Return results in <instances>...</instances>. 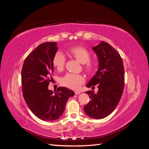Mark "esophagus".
Returning a JSON list of instances; mask_svg holds the SVG:
<instances>
[{
    "mask_svg": "<svg viewBox=\"0 0 149 149\" xmlns=\"http://www.w3.org/2000/svg\"><path fill=\"white\" fill-rule=\"evenodd\" d=\"M81 93V92L79 91H75V95H79Z\"/></svg>",
    "mask_w": 149,
    "mask_h": 149,
    "instance_id": "34e87169",
    "label": "esophagus"
}]
</instances>
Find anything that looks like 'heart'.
Here are the masks:
<instances>
[{
	"label": "heart",
	"instance_id": "b5f03b06",
	"mask_svg": "<svg viewBox=\"0 0 149 149\" xmlns=\"http://www.w3.org/2000/svg\"><path fill=\"white\" fill-rule=\"evenodd\" d=\"M70 56L74 57L77 61L84 65L85 70L91 72L93 69V64L90 61L91 54L88 50L83 47H73L68 50ZM53 66L58 70L63 69L65 63V57L61 52H56L52 59ZM84 77L81 74H66L61 80V84L67 88L76 90L84 82Z\"/></svg>",
	"mask_w": 149,
	"mask_h": 149
}]
</instances>
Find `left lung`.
Segmentation results:
<instances>
[{
	"label": "left lung",
	"instance_id": "1",
	"mask_svg": "<svg viewBox=\"0 0 149 149\" xmlns=\"http://www.w3.org/2000/svg\"><path fill=\"white\" fill-rule=\"evenodd\" d=\"M92 50L96 54L99 66L96 74L86 84L94 87L97 93L87 91L91 100L84 107L86 115L94 119L109 115L118 105L124 87V67L121 56L113 47L105 42H100Z\"/></svg>",
	"mask_w": 149,
	"mask_h": 149
}]
</instances>
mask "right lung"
<instances>
[{
    "label": "right lung",
    "mask_w": 149,
    "mask_h": 149,
    "mask_svg": "<svg viewBox=\"0 0 149 149\" xmlns=\"http://www.w3.org/2000/svg\"><path fill=\"white\" fill-rule=\"evenodd\" d=\"M58 49L56 42L40 44L28 55L22 69L24 100L34 115L45 121L60 118L68 99L75 95L65 87L58 88L56 92L48 89L54 72L52 59Z\"/></svg>",
    "instance_id": "right-lung-1"
}]
</instances>
